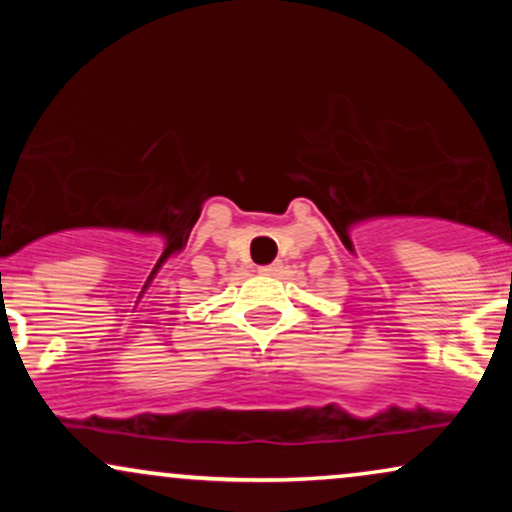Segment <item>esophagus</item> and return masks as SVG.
Wrapping results in <instances>:
<instances>
[{
  "instance_id": "1",
  "label": "esophagus",
  "mask_w": 512,
  "mask_h": 512,
  "mask_svg": "<svg viewBox=\"0 0 512 512\" xmlns=\"http://www.w3.org/2000/svg\"><path fill=\"white\" fill-rule=\"evenodd\" d=\"M260 272L267 274V276H272V274L279 272V267H276V264H267V267H260Z\"/></svg>"
}]
</instances>
